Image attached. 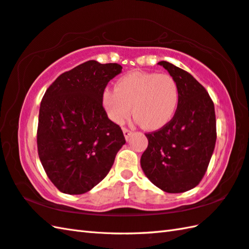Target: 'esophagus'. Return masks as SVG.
Segmentation results:
<instances>
[{
	"label": "esophagus",
	"mask_w": 249,
	"mask_h": 249,
	"mask_svg": "<svg viewBox=\"0 0 249 249\" xmlns=\"http://www.w3.org/2000/svg\"><path fill=\"white\" fill-rule=\"evenodd\" d=\"M131 134H132V131L131 130L126 129V128H124V135L125 140H128L130 136H131Z\"/></svg>",
	"instance_id": "34e87169"
}]
</instances>
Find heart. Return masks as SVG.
<instances>
[{"mask_svg": "<svg viewBox=\"0 0 249 249\" xmlns=\"http://www.w3.org/2000/svg\"><path fill=\"white\" fill-rule=\"evenodd\" d=\"M179 99L178 85L171 75L132 71L116 82L115 89L104 91L103 105L116 124H123L133 109L138 123L157 130L174 117Z\"/></svg>", "mask_w": 249, "mask_h": 249, "instance_id": "b5f03b06", "label": "heart"}]
</instances>
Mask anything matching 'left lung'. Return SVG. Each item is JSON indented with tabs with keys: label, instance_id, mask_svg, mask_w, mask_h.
<instances>
[{
	"label": "left lung",
	"instance_id": "left-lung-1",
	"mask_svg": "<svg viewBox=\"0 0 249 249\" xmlns=\"http://www.w3.org/2000/svg\"><path fill=\"white\" fill-rule=\"evenodd\" d=\"M162 65L178 85V108L169 124L146 133L141 166L148 179L169 194L188 191L205 175L216 143L215 107L209 92L186 71Z\"/></svg>",
	"mask_w": 249,
	"mask_h": 249
}]
</instances>
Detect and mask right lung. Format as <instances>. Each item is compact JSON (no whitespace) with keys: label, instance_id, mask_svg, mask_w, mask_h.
Segmentation results:
<instances>
[{"label":"right lung","instance_id":"1","mask_svg":"<svg viewBox=\"0 0 249 249\" xmlns=\"http://www.w3.org/2000/svg\"><path fill=\"white\" fill-rule=\"evenodd\" d=\"M121 69L118 63L87 61L61 74L43 96L38 157L50 181L63 194L92 189L108 174L125 143L123 130L103 107L106 86Z\"/></svg>","mask_w":249,"mask_h":249}]
</instances>
